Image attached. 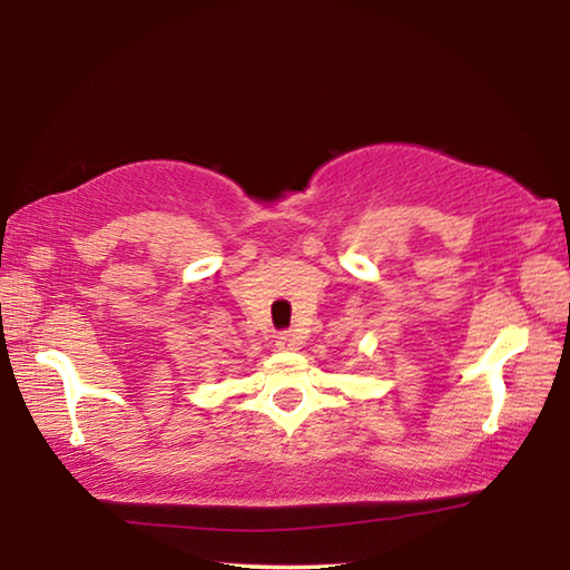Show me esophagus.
I'll list each match as a JSON object with an SVG mask.
<instances>
[{
	"mask_svg": "<svg viewBox=\"0 0 570 570\" xmlns=\"http://www.w3.org/2000/svg\"><path fill=\"white\" fill-rule=\"evenodd\" d=\"M298 344H302V342H298V336L292 334V332H284V334L276 336V346L282 352H294V350H298Z\"/></svg>",
	"mask_w": 570,
	"mask_h": 570,
	"instance_id": "34e87169",
	"label": "esophagus"
}]
</instances>
